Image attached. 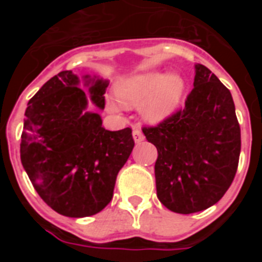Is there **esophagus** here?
<instances>
[{
    "instance_id": "esophagus-1",
    "label": "esophagus",
    "mask_w": 262,
    "mask_h": 262,
    "mask_svg": "<svg viewBox=\"0 0 262 262\" xmlns=\"http://www.w3.org/2000/svg\"><path fill=\"white\" fill-rule=\"evenodd\" d=\"M133 136H134V140H135V143H140L144 140V135H143L142 129L139 128V127H134Z\"/></svg>"
}]
</instances>
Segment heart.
<instances>
[{
  "instance_id": "b5f03b06",
  "label": "heart",
  "mask_w": 262,
  "mask_h": 262,
  "mask_svg": "<svg viewBox=\"0 0 262 262\" xmlns=\"http://www.w3.org/2000/svg\"><path fill=\"white\" fill-rule=\"evenodd\" d=\"M185 90V81L177 73L163 76L159 72L139 73L122 81L115 88L118 99L127 107L140 106V114L148 122L156 123L173 113ZM111 111L119 107L108 102Z\"/></svg>"
}]
</instances>
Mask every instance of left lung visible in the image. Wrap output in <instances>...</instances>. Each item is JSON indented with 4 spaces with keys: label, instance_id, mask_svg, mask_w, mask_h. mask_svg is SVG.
<instances>
[{
    "label": "left lung",
    "instance_id": "8db88e82",
    "mask_svg": "<svg viewBox=\"0 0 262 262\" xmlns=\"http://www.w3.org/2000/svg\"><path fill=\"white\" fill-rule=\"evenodd\" d=\"M143 133L157 148V198L166 209L202 211L228 190L239 165L240 126L230 90L207 67L195 66L185 107Z\"/></svg>",
    "mask_w": 262,
    "mask_h": 262
}]
</instances>
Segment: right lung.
<instances>
[{
  "instance_id": "right-lung-1",
  "label": "right lung",
  "mask_w": 262,
  "mask_h": 262,
  "mask_svg": "<svg viewBox=\"0 0 262 262\" xmlns=\"http://www.w3.org/2000/svg\"><path fill=\"white\" fill-rule=\"evenodd\" d=\"M90 98L105 107L108 81L85 76ZM72 71L53 76L27 103L20 161L40 198L64 216L84 217L113 200L117 176L133 152V129L107 131Z\"/></svg>"
}]
</instances>
